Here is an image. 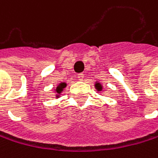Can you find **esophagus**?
Listing matches in <instances>:
<instances>
[{
    "label": "esophagus",
    "instance_id": "1",
    "mask_svg": "<svg viewBox=\"0 0 158 158\" xmlns=\"http://www.w3.org/2000/svg\"><path fill=\"white\" fill-rule=\"evenodd\" d=\"M83 78H84V75H83V74H80V75H77V80L80 81H83Z\"/></svg>",
    "mask_w": 158,
    "mask_h": 158
}]
</instances>
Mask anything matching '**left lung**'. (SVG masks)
I'll return each mask as SVG.
<instances>
[{
  "label": "left lung",
  "instance_id": "8db88e82",
  "mask_svg": "<svg viewBox=\"0 0 158 158\" xmlns=\"http://www.w3.org/2000/svg\"><path fill=\"white\" fill-rule=\"evenodd\" d=\"M95 88H96V90L97 91H102L103 90V85H102V83H100V82H98V81H96L95 82Z\"/></svg>",
  "mask_w": 158,
  "mask_h": 158
}]
</instances>
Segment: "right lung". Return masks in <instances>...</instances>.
Wrapping results in <instances>:
<instances>
[{"label": "right lung", "instance_id": "1", "mask_svg": "<svg viewBox=\"0 0 158 158\" xmlns=\"http://www.w3.org/2000/svg\"><path fill=\"white\" fill-rule=\"evenodd\" d=\"M66 86H67V83L64 82V81H62V82H60V83L57 84L56 88L54 89L55 94H56V95H55V98H59L60 95H61V93L63 92L64 89L66 88Z\"/></svg>", "mask_w": 158, "mask_h": 158}]
</instances>
